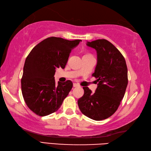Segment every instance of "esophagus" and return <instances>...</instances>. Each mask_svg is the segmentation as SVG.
Masks as SVG:
<instances>
[{"mask_svg":"<svg viewBox=\"0 0 151 151\" xmlns=\"http://www.w3.org/2000/svg\"><path fill=\"white\" fill-rule=\"evenodd\" d=\"M78 86H80L78 84H76V83H74L73 84V87L76 88V87H78Z\"/></svg>","mask_w":151,"mask_h":151,"instance_id":"1","label":"esophagus"}]
</instances>
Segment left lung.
<instances>
[{
  "label": "left lung",
  "instance_id": "8db88e82",
  "mask_svg": "<svg viewBox=\"0 0 151 151\" xmlns=\"http://www.w3.org/2000/svg\"><path fill=\"white\" fill-rule=\"evenodd\" d=\"M86 45L97 51V63L92 75L98 84L95 93L83 88L84 94L78 100V105L86 116L101 121L116 111L124 97L128 84L127 66L119 50L108 40L88 41Z\"/></svg>",
  "mask_w": 151,
  "mask_h": 151
}]
</instances>
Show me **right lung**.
<instances>
[{
	"label": "right lung",
	"mask_w": 151,
	"mask_h": 151,
	"mask_svg": "<svg viewBox=\"0 0 151 151\" xmlns=\"http://www.w3.org/2000/svg\"><path fill=\"white\" fill-rule=\"evenodd\" d=\"M81 41L48 37L27 57L21 79L22 94L28 107L37 115L46 116L56 111L72 89L70 81L58 82L56 85L54 76L56 68H65L70 51Z\"/></svg>",
	"instance_id": "add662e5"
}]
</instances>
